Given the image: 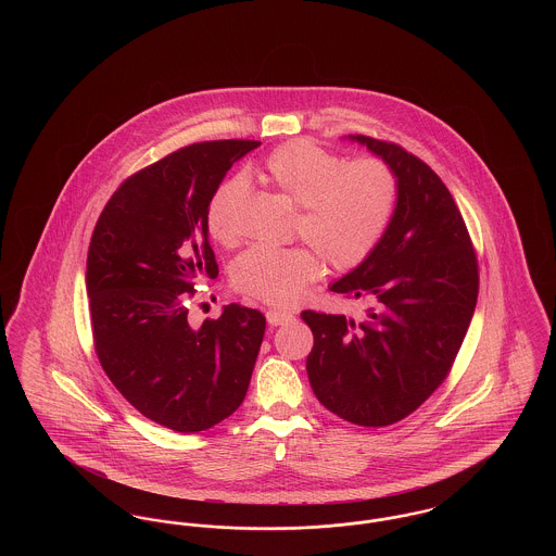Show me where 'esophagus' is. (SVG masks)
Instances as JSON below:
<instances>
[{"instance_id":"34e87169","label":"esophagus","mask_w":556,"mask_h":556,"mask_svg":"<svg viewBox=\"0 0 556 556\" xmlns=\"http://www.w3.org/2000/svg\"><path fill=\"white\" fill-rule=\"evenodd\" d=\"M291 318H293V315H290V313H281V311H268V313H266V320H268L270 327L286 325V323H290Z\"/></svg>"}]
</instances>
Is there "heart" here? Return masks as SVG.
Instances as JSON below:
<instances>
[{"mask_svg":"<svg viewBox=\"0 0 556 556\" xmlns=\"http://www.w3.org/2000/svg\"><path fill=\"white\" fill-rule=\"evenodd\" d=\"M266 179L295 204V236L307 245H254L231 266L236 290L273 306H290L317 281L320 258L336 270L363 265L386 236L397 204L396 173L379 159L345 162L308 139H295L265 160ZM248 181L238 175L212 191L206 229L223 245L238 239Z\"/></svg>","mask_w":556,"mask_h":556,"instance_id":"heart-1","label":"heart"}]
</instances>
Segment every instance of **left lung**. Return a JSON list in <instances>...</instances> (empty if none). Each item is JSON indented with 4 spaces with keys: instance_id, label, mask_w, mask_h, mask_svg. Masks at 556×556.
Listing matches in <instances>:
<instances>
[{
    "instance_id": "obj_1",
    "label": "left lung",
    "mask_w": 556,
    "mask_h": 556,
    "mask_svg": "<svg viewBox=\"0 0 556 556\" xmlns=\"http://www.w3.org/2000/svg\"><path fill=\"white\" fill-rule=\"evenodd\" d=\"M392 166L394 218L369 258L331 291L369 304L361 320L304 311L318 402L363 427L397 424L448 377L473 317L476 248L448 187L397 143L350 135Z\"/></svg>"
}]
</instances>
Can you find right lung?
I'll return each mask as SVG.
<instances>
[{
	"label": "right lung",
	"instance_id": "1",
	"mask_svg": "<svg viewBox=\"0 0 556 556\" xmlns=\"http://www.w3.org/2000/svg\"><path fill=\"white\" fill-rule=\"evenodd\" d=\"M252 139L191 143L137 170L112 193L87 252L96 354L143 417L206 431L243 402L266 318L229 304L200 329L187 320L198 279H214L206 206Z\"/></svg>",
	"mask_w": 556,
	"mask_h": 556
}]
</instances>
